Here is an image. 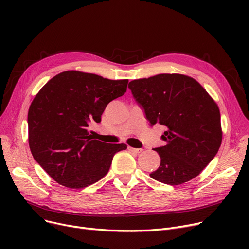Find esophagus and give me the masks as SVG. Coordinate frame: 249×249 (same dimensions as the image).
Wrapping results in <instances>:
<instances>
[{
	"instance_id": "1",
	"label": "esophagus",
	"mask_w": 249,
	"mask_h": 249,
	"mask_svg": "<svg viewBox=\"0 0 249 249\" xmlns=\"http://www.w3.org/2000/svg\"><path fill=\"white\" fill-rule=\"evenodd\" d=\"M128 150L129 151H131V152H134V153H136V154H138V153H140V152H142V148H134V147H131V146H128Z\"/></svg>"
}]
</instances>
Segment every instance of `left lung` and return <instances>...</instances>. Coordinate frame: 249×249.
Wrapping results in <instances>:
<instances>
[{"label":"left lung","mask_w":249,"mask_h":249,"mask_svg":"<svg viewBox=\"0 0 249 249\" xmlns=\"http://www.w3.org/2000/svg\"><path fill=\"white\" fill-rule=\"evenodd\" d=\"M128 88L151 126L167 128L161 136L165 145L153 149L161 160L150 177L178 186L199 176L222 142L216 102L193 77L179 73L139 78L130 82Z\"/></svg>","instance_id":"8db88e82"}]
</instances>
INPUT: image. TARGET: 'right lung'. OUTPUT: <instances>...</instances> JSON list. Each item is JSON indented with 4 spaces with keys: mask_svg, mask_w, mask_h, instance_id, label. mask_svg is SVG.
<instances>
[{
    "mask_svg": "<svg viewBox=\"0 0 249 249\" xmlns=\"http://www.w3.org/2000/svg\"><path fill=\"white\" fill-rule=\"evenodd\" d=\"M128 80L67 71L48 81L28 111V140L34 160L59 185L83 189L107 175L116 152L127 145L110 144L89 135L101 122L107 105L126 93Z\"/></svg>",
    "mask_w": 249,
    "mask_h": 249,
    "instance_id": "1",
    "label": "right lung"
}]
</instances>
